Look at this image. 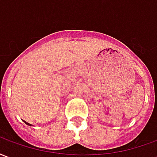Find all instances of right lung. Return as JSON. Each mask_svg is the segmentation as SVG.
I'll use <instances>...</instances> for the list:
<instances>
[{
    "mask_svg": "<svg viewBox=\"0 0 157 157\" xmlns=\"http://www.w3.org/2000/svg\"><path fill=\"white\" fill-rule=\"evenodd\" d=\"M24 122H25L26 124H28V125H31V124H29V123H27V122H26V121H24Z\"/></svg>",
    "mask_w": 157,
    "mask_h": 157,
    "instance_id": "1",
    "label": "right lung"
}]
</instances>
